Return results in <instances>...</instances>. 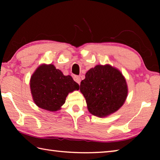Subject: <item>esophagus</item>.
Segmentation results:
<instances>
[{
	"mask_svg": "<svg viewBox=\"0 0 160 160\" xmlns=\"http://www.w3.org/2000/svg\"><path fill=\"white\" fill-rule=\"evenodd\" d=\"M73 79H74V80L75 81V82H76L77 83H78L80 85V78L79 76H78V75H75V76L73 77Z\"/></svg>",
	"mask_w": 160,
	"mask_h": 160,
	"instance_id": "34e87169",
	"label": "esophagus"
}]
</instances>
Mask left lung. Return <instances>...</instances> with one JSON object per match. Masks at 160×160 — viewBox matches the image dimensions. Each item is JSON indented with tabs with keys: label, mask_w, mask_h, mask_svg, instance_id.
<instances>
[{
	"label": "left lung",
	"mask_w": 160,
	"mask_h": 160,
	"mask_svg": "<svg viewBox=\"0 0 160 160\" xmlns=\"http://www.w3.org/2000/svg\"><path fill=\"white\" fill-rule=\"evenodd\" d=\"M88 111L94 116L106 117L123 106L128 94L126 79L110 65H97L86 72L80 82Z\"/></svg>",
	"instance_id": "8db88e82"
}]
</instances>
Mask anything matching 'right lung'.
Instances as JSON below:
<instances>
[{
  "mask_svg": "<svg viewBox=\"0 0 160 160\" xmlns=\"http://www.w3.org/2000/svg\"><path fill=\"white\" fill-rule=\"evenodd\" d=\"M79 88V85L70 75H64L52 64H43L38 67L30 79L31 93L34 103L50 112L60 109L68 93Z\"/></svg>",
  "mask_w": 160,
  "mask_h": 160,
  "instance_id": "add662e5",
  "label": "right lung"
}]
</instances>
